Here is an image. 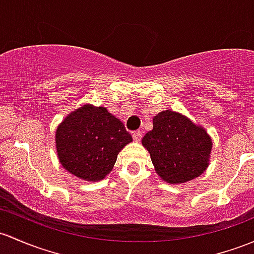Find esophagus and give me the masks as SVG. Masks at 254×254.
Listing matches in <instances>:
<instances>
[{"instance_id":"34e87169","label":"esophagus","mask_w":254,"mask_h":254,"mask_svg":"<svg viewBox=\"0 0 254 254\" xmlns=\"http://www.w3.org/2000/svg\"><path fill=\"white\" fill-rule=\"evenodd\" d=\"M141 130H135V132L132 133V137L134 139V141H140L141 139Z\"/></svg>"}]
</instances>
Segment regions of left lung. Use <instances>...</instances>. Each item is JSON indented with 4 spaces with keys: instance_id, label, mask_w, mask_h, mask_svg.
<instances>
[{
    "instance_id": "left-lung-1",
    "label": "left lung",
    "mask_w": 254,
    "mask_h": 254,
    "mask_svg": "<svg viewBox=\"0 0 254 254\" xmlns=\"http://www.w3.org/2000/svg\"><path fill=\"white\" fill-rule=\"evenodd\" d=\"M152 125L141 144L163 182L182 184L207 170L213 141L202 126L173 110L161 111L154 116Z\"/></svg>"
}]
</instances>
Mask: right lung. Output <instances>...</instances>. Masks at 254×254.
<instances>
[{
	"instance_id": "add662e5",
	"label": "right lung",
	"mask_w": 254,
	"mask_h": 254,
	"mask_svg": "<svg viewBox=\"0 0 254 254\" xmlns=\"http://www.w3.org/2000/svg\"><path fill=\"white\" fill-rule=\"evenodd\" d=\"M56 149L64 170L88 182L103 181L132 135L104 106L81 105L56 130Z\"/></svg>"
}]
</instances>
